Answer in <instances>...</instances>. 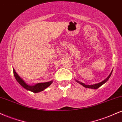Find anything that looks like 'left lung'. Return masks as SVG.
<instances>
[{"instance_id": "obj_1", "label": "left lung", "mask_w": 122, "mask_h": 122, "mask_svg": "<svg viewBox=\"0 0 122 122\" xmlns=\"http://www.w3.org/2000/svg\"><path fill=\"white\" fill-rule=\"evenodd\" d=\"M112 71H111V72L110 73V74L109 75V76H108L107 77V78L106 79H104L103 81H101V82L99 83H97V84H93V85H86V84H84L83 83H81V81H77V80H76V82H78V83H79V84H81V85H82L83 86H84V87H86V88H92V89H97V88H98L99 87H101L102 85H103V84L105 83L106 82V81H108V79L110 78V76L111 75V74H112Z\"/></svg>"}]
</instances>
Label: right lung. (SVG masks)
Returning <instances> with one entry per match:
<instances>
[{"instance_id":"add662e5","label":"right lung","mask_w":122,"mask_h":122,"mask_svg":"<svg viewBox=\"0 0 122 122\" xmlns=\"http://www.w3.org/2000/svg\"><path fill=\"white\" fill-rule=\"evenodd\" d=\"M13 72H14V76H15L16 80L20 84L21 86L25 88V89L29 90V91H32V92L35 93H37L43 91L44 89H46V88H47L48 86H50L53 81H48V82L39 83L36 84L35 85L30 86L27 84L26 83H25V81H24L18 75V74L16 72L14 68H13Z\"/></svg>"}]
</instances>
